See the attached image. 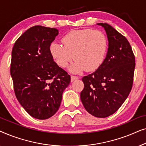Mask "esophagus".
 <instances>
[{
    "label": "esophagus",
    "mask_w": 146,
    "mask_h": 146,
    "mask_svg": "<svg viewBox=\"0 0 146 146\" xmlns=\"http://www.w3.org/2000/svg\"><path fill=\"white\" fill-rule=\"evenodd\" d=\"M77 79H78V76H74V75H72L71 76V81L72 82L74 81V80H77Z\"/></svg>",
    "instance_id": "34e87169"
}]
</instances>
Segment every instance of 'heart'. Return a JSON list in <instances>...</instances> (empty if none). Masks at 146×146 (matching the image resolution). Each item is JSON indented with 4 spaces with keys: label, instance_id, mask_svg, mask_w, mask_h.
<instances>
[{
    "label": "heart",
    "instance_id": "heart-1",
    "mask_svg": "<svg viewBox=\"0 0 146 146\" xmlns=\"http://www.w3.org/2000/svg\"><path fill=\"white\" fill-rule=\"evenodd\" d=\"M63 45L52 42L50 52L57 64L66 68L74 58L70 68L73 72L98 69L104 61L108 42L102 32L90 29L72 31L62 38Z\"/></svg>",
    "mask_w": 146,
    "mask_h": 146
}]
</instances>
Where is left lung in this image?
Masks as SVG:
<instances>
[{
    "mask_svg": "<svg viewBox=\"0 0 146 146\" xmlns=\"http://www.w3.org/2000/svg\"><path fill=\"white\" fill-rule=\"evenodd\" d=\"M108 39L106 57L98 69L82 78L84 88L80 98L88 112L97 117H106L118 110L128 96L133 86L135 56L124 36L107 23Z\"/></svg>",
    "mask_w": 146,
    "mask_h": 146,
    "instance_id": "1",
    "label": "left lung"
}]
</instances>
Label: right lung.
I'll return each mask as SVG.
<instances>
[{"label": "right lung", "instance_id": "obj_1", "mask_svg": "<svg viewBox=\"0 0 146 146\" xmlns=\"http://www.w3.org/2000/svg\"><path fill=\"white\" fill-rule=\"evenodd\" d=\"M58 33L54 28L35 26L18 38L12 50L11 75L16 97L29 115L38 119L56 113L70 82V76L50 52Z\"/></svg>", "mask_w": 146, "mask_h": 146}]
</instances>
